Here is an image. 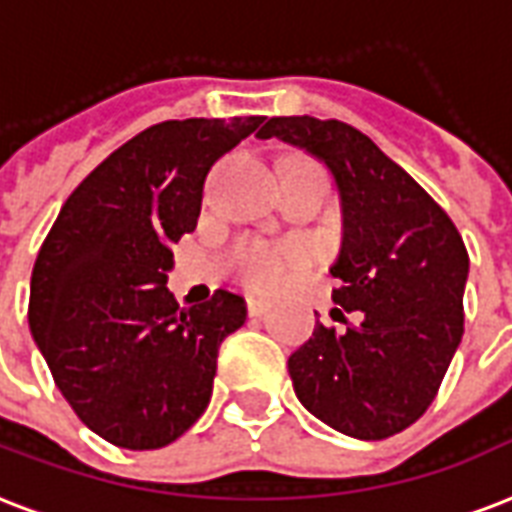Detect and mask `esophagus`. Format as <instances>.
Listing matches in <instances>:
<instances>
[{
  "label": "esophagus",
  "mask_w": 512,
  "mask_h": 512,
  "mask_svg": "<svg viewBox=\"0 0 512 512\" xmlns=\"http://www.w3.org/2000/svg\"><path fill=\"white\" fill-rule=\"evenodd\" d=\"M247 311H249V317H263V314H268V311H271V300L249 298L247 300Z\"/></svg>",
  "instance_id": "34e87169"
}]
</instances>
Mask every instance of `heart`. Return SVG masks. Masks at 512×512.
Wrapping results in <instances>:
<instances>
[{
	"instance_id": "b5f03b06",
	"label": "heart",
	"mask_w": 512,
	"mask_h": 512,
	"mask_svg": "<svg viewBox=\"0 0 512 512\" xmlns=\"http://www.w3.org/2000/svg\"><path fill=\"white\" fill-rule=\"evenodd\" d=\"M306 260V249L303 247H271V244H260V241H249L236 249V271L249 287L257 290H268L282 282L292 265Z\"/></svg>"
}]
</instances>
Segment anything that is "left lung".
Returning <instances> with one entry per match:
<instances>
[{
    "label": "left lung",
    "mask_w": 512,
    "mask_h": 512,
    "mask_svg": "<svg viewBox=\"0 0 512 512\" xmlns=\"http://www.w3.org/2000/svg\"><path fill=\"white\" fill-rule=\"evenodd\" d=\"M257 136H276L333 174L343 212L333 300L360 319L341 333L317 322L287 362L295 395L349 438L397 435L435 400L462 341V236L408 171L341 120L271 117Z\"/></svg>",
    "instance_id": "8db88e82"
}]
</instances>
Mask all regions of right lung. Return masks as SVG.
Wrapping results in <instances>:
<instances>
[{"label": "right lung", "instance_id": "1", "mask_svg": "<svg viewBox=\"0 0 512 512\" xmlns=\"http://www.w3.org/2000/svg\"><path fill=\"white\" fill-rule=\"evenodd\" d=\"M263 120L147 128L77 185L39 249L31 338L66 403L112 446H169L209 405L217 349L244 325L247 303L217 290L179 308L166 287L171 244L195 230L214 161Z\"/></svg>", "mask_w": 512, "mask_h": 512}]
</instances>
